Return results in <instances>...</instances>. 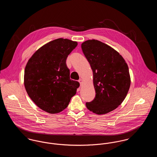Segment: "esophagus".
Masks as SVG:
<instances>
[{"label":"esophagus","instance_id":"1","mask_svg":"<svg viewBox=\"0 0 157 157\" xmlns=\"http://www.w3.org/2000/svg\"><path fill=\"white\" fill-rule=\"evenodd\" d=\"M79 82L80 83V85H82V84L83 83V80L81 79H79Z\"/></svg>","mask_w":157,"mask_h":157}]
</instances>
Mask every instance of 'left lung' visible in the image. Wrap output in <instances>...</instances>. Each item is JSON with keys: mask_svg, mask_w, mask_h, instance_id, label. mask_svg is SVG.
Here are the masks:
<instances>
[{"mask_svg": "<svg viewBox=\"0 0 157 157\" xmlns=\"http://www.w3.org/2000/svg\"><path fill=\"white\" fill-rule=\"evenodd\" d=\"M93 72L96 95L86 108L97 115L115 109L127 96L131 85L129 69L123 57L112 47L95 39L81 45Z\"/></svg>", "mask_w": 157, "mask_h": 157, "instance_id": "obj_1", "label": "left lung"}]
</instances>
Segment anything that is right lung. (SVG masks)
<instances>
[{"label": "right lung", "instance_id": "obj_1", "mask_svg": "<svg viewBox=\"0 0 157 157\" xmlns=\"http://www.w3.org/2000/svg\"><path fill=\"white\" fill-rule=\"evenodd\" d=\"M77 42L59 38L40 47L26 63L24 74L26 90L33 102L45 112L64 110L79 86L70 79L66 60Z\"/></svg>", "mask_w": 157, "mask_h": 157}]
</instances>
